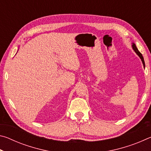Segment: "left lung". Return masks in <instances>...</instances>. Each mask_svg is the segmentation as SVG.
<instances>
[{"label": "left lung", "mask_w": 151, "mask_h": 151, "mask_svg": "<svg viewBox=\"0 0 151 151\" xmlns=\"http://www.w3.org/2000/svg\"><path fill=\"white\" fill-rule=\"evenodd\" d=\"M132 49L134 50V52L137 53V55L138 56H139L140 59H141L142 63V64H143V66H144V67H145V61H144V58H143L142 54L139 52V50H138V48H137V47H136V45H135V44H134V43H132Z\"/></svg>", "instance_id": "obj_1"}]
</instances>
